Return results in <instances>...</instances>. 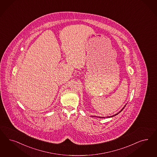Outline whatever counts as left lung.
<instances>
[{"label":"left lung","mask_w":157,"mask_h":157,"mask_svg":"<svg viewBox=\"0 0 157 157\" xmlns=\"http://www.w3.org/2000/svg\"><path fill=\"white\" fill-rule=\"evenodd\" d=\"M126 105H127V104H126V105H125L124 106V107H123V108L120 111H119L118 113H117V114H114V115H113V116H112L106 117H109V118H110V117H113L115 116H116V115H117V114H119V113H120V112H121V111H122V110H123V109H124V107H125V106H126ZM99 117V118H105V117Z\"/></svg>","instance_id":"8db88e82"}]
</instances>
